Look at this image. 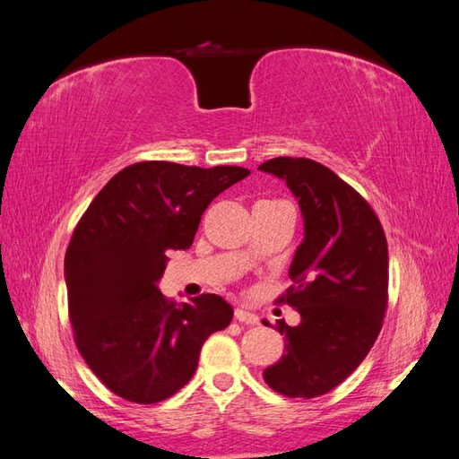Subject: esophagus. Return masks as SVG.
<instances>
[{"mask_svg": "<svg viewBox=\"0 0 459 459\" xmlns=\"http://www.w3.org/2000/svg\"><path fill=\"white\" fill-rule=\"evenodd\" d=\"M233 317L238 319V322H241V324H248V325H256L258 324V316L245 310V308H235Z\"/></svg>", "mask_w": 459, "mask_h": 459, "instance_id": "obj_1", "label": "esophagus"}]
</instances>
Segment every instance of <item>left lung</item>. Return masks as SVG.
Here are the masks:
<instances>
[{"instance_id": "obj_1", "label": "left lung", "mask_w": 459, "mask_h": 459, "mask_svg": "<svg viewBox=\"0 0 459 459\" xmlns=\"http://www.w3.org/2000/svg\"><path fill=\"white\" fill-rule=\"evenodd\" d=\"M258 169L285 179L304 216V241L289 268L293 285L275 300L302 322L290 327L277 319L285 354L264 369V381L289 398H316L362 364L383 327L386 238L369 203L327 166L277 157Z\"/></svg>"}]
</instances>
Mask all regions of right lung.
Returning a JSON list of instances; mask_svg holds the SVG:
<instances>
[{"mask_svg": "<svg viewBox=\"0 0 459 459\" xmlns=\"http://www.w3.org/2000/svg\"><path fill=\"white\" fill-rule=\"evenodd\" d=\"M251 170L135 162L108 179L65 255L68 317L82 358L117 396L157 404L189 383L203 342L233 308L212 293L176 304L157 289L166 253L186 251L206 206Z\"/></svg>", "mask_w": 459, "mask_h": 459, "instance_id": "add662e5", "label": "right lung"}]
</instances>
